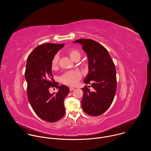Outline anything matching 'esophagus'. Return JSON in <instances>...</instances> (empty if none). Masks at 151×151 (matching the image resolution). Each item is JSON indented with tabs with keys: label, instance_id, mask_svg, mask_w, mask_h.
<instances>
[{
	"label": "esophagus",
	"instance_id": "1",
	"mask_svg": "<svg viewBox=\"0 0 151 151\" xmlns=\"http://www.w3.org/2000/svg\"><path fill=\"white\" fill-rule=\"evenodd\" d=\"M74 87H70V91H74Z\"/></svg>",
	"mask_w": 151,
	"mask_h": 151
}]
</instances>
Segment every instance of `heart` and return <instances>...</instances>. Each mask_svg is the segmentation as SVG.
<instances>
[{"label":"heart","instance_id":"b5f03b06","mask_svg":"<svg viewBox=\"0 0 151 151\" xmlns=\"http://www.w3.org/2000/svg\"><path fill=\"white\" fill-rule=\"evenodd\" d=\"M68 54L71 59L73 60H76L77 59H80L81 54L79 51L73 49L68 51ZM59 56L56 54L52 62V67L53 68L57 67L58 65ZM81 77V73L78 70H70L65 72V73L60 77L61 81L66 85L68 86H74L76 85L79 80Z\"/></svg>","mask_w":151,"mask_h":151}]
</instances>
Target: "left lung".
I'll return each mask as SVG.
<instances>
[{
    "instance_id": "left-lung-1",
    "label": "left lung",
    "mask_w": 151,
    "mask_h": 151,
    "mask_svg": "<svg viewBox=\"0 0 151 151\" xmlns=\"http://www.w3.org/2000/svg\"><path fill=\"white\" fill-rule=\"evenodd\" d=\"M74 42L81 44L86 52L89 72L84 83L94 89L90 91L86 86L82 88V108L88 115L99 116L110 106L116 94L115 65L107 49L100 43L89 39H79Z\"/></svg>"
}]
</instances>
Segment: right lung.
<instances>
[{"label":"right lung","mask_w":151,"mask_h":151,"mask_svg":"<svg viewBox=\"0 0 151 151\" xmlns=\"http://www.w3.org/2000/svg\"><path fill=\"white\" fill-rule=\"evenodd\" d=\"M62 44L44 43L36 47L27 58L25 78L27 83V96L36 114L43 120L53 123L65 115L64 100L70 92L67 86L55 83L52 73V62ZM59 89L51 94L48 89Z\"/></svg>","instance_id":"add662e5"}]
</instances>
